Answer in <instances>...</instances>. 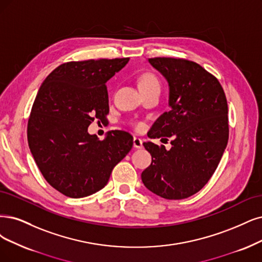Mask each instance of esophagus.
<instances>
[{
    "label": "esophagus",
    "instance_id": "obj_1",
    "mask_svg": "<svg viewBox=\"0 0 262 262\" xmlns=\"http://www.w3.org/2000/svg\"><path fill=\"white\" fill-rule=\"evenodd\" d=\"M133 142H134V148H137V149L142 148V140H141L140 138L135 137L134 140H133Z\"/></svg>",
    "mask_w": 262,
    "mask_h": 262
}]
</instances>
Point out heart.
<instances>
[{
    "instance_id": "obj_1",
    "label": "heart",
    "mask_w": 262,
    "mask_h": 262,
    "mask_svg": "<svg viewBox=\"0 0 262 262\" xmlns=\"http://www.w3.org/2000/svg\"><path fill=\"white\" fill-rule=\"evenodd\" d=\"M139 87L140 90H148V89H160V81L158 77L153 73L147 72L143 73L139 77Z\"/></svg>"
}]
</instances>
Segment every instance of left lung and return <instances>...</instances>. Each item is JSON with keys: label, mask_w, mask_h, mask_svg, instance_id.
<instances>
[{"label": "left lung", "mask_w": 262, "mask_h": 262, "mask_svg": "<svg viewBox=\"0 0 262 262\" xmlns=\"http://www.w3.org/2000/svg\"><path fill=\"white\" fill-rule=\"evenodd\" d=\"M148 60L168 82L170 106L154 122L148 136L171 138V148L143 142L152 162L141 179L161 198L187 199L208 182L227 147V98L217 77L194 61L170 57Z\"/></svg>", "instance_id": "obj_1"}]
</instances>
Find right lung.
I'll return each instance as SVG.
<instances>
[{
	"label": "right lung",
	"mask_w": 262,
	"mask_h": 262,
	"mask_svg": "<svg viewBox=\"0 0 262 262\" xmlns=\"http://www.w3.org/2000/svg\"><path fill=\"white\" fill-rule=\"evenodd\" d=\"M129 58L60 64L37 92L28 121V143L38 169L63 195L79 199L101 190L133 147V136L109 132L103 140L87 132L109 113L105 83Z\"/></svg>",
	"instance_id": "obj_1"
}]
</instances>
